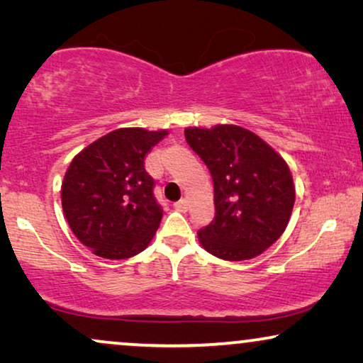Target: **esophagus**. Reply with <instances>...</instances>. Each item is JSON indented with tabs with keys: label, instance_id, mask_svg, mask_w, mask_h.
I'll use <instances>...</instances> for the list:
<instances>
[{
	"label": "esophagus",
	"instance_id": "esophagus-1",
	"mask_svg": "<svg viewBox=\"0 0 363 363\" xmlns=\"http://www.w3.org/2000/svg\"><path fill=\"white\" fill-rule=\"evenodd\" d=\"M173 206H175V210H178V211H186L188 210V200H186V198H182V200L177 201Z\"/></svg>",
	"mask_w": 363,
	"mask_h": 363
}]
</instances>
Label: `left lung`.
<instances>
[{
	"mask_svg": "<svg viewBox=\"0 0 363 363\" xmlns=\"http://www.w3.org/2000/svg\"><path fill=\"white\" fill-rule=\"evenodd\" d=\"M186 143L205 162L215 188V218L198 231L210 255L226 261L259 256L279 240L296 200L289 167L246 128H185Z\"/></svg>",
	"mask_w": 363,
	"mask_h": 363,
	"instance_id": "obj_1",
	"label": "left lung"
}]
</instances>
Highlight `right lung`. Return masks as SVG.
<instances>
[{
  "label": "right lung",
  "mask_w": 363,
  "mask_h": 363,
  "mask_svg": "<svg viewBox=\"0 0 363 363\" xmlns=\"http://www.w3.org/2000/svg\"><path fill=\"white\" fill-rule=\"evenodd\" d=\"M167 130L117 128L74 157L61 200L74 235L94 255L127 259L142 252L162 221L145 157Z\"/></svg>",
  "instance_id": "right-lung-1"
}]
</instances>
